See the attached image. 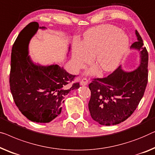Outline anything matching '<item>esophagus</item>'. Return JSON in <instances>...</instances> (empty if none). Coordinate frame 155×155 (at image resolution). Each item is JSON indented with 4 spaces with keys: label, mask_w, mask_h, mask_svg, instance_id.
I'll use <instances>...</instances> for the list:
<instances>
[{
    "label": "esophagus",
    "mask_w": 155,
    "mask_h": 155,
    "mask_svg": "<svg viewBox=\"0 0 155 155\" xmlns=\"http://www.w3.org/2000/svg\"><path fill=\"white\" fill-rule=\"evenodd\" d=\"M87 83H88V80L86 78H83L80 81V84L82 85V86H84V85H87Z\"/></svg>",
    "instance_id": "34e87169"
}]
</instances>
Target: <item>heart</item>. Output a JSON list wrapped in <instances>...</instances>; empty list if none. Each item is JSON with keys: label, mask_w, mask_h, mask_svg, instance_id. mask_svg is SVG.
<instances>
[{"label": "heart", "mask_w": 155, "mask_h": 155, "mask_svg": "<svg viewBox=\"0 0 155 155\" xmlns=\"http://www.w3.org/2000/svg\"><path fill=\"white\" fill-rule=\"evenodd\" d=\"M129 38L115 26L105 24L89 29L83 42L75 41L72 49V65L79 70L85 64L95 62L102 72H110L120 64L128 50Z\"/></svg>", "instance_id": "1"}]
</instances>
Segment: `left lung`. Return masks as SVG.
I'll use <instances>...</instances> for the list:
<instances>
[{"mask_svg":"<svg viewBox=\"0 0 155 155\" xmlns=\"http://www.w3.org/2000/svg\"><path fill=\"white\" fill-rule=\"evenodd\" d=\"M136 34L138 40L131 48L140 51V66L131 72H125L120 66L107 77L94 78L89 84L90 115L101 125L124 122L134 113L144 95L148 80V52L137 30Z\"/></svg>","mask_w":155,"mask_h":155,"instance_id":"obj_1","label":"left lung"}]
</instances>
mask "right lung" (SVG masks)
Instances as JSON below:
<instances>
[{
    "mask_svg": "<svg viewBox=\"0 0 155 155\" xmlns=\"http://www.w3.org/2000/svg\"><path fill=\"white\" fill-rule=\"evenodd\" d=\"M38 28L37 22L28 24L13 44L10 86L15 104L26 118L48 123L61 113L64 97L79 88L80 84H72L76 75L67 73L59 65L42 66L31 61L28 50L23 48L24 40L29 32L35 34Z\"/></svg>",
    "mask_w": 155,
    "mask_h": 155,
    "instance_id": "right-lung-1",
    "label": "right lung"
}]
</instances>
